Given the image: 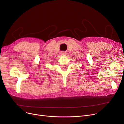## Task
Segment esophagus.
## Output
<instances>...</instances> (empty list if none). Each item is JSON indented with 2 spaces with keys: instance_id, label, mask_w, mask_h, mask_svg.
Returning <instances> with one entry per match:
<instances>
[{
  "instance_id": "esophagus-1",
  "label": "esophagus",
  "mask_w": 124,
  "mask_h": 124,
  "mask_svg": "<svg viewBox=\"0 0 124 124\" xmlns=\"http://www.w3.org/2000/svg\"><path fill=\"white\" fill-rule=\"evenodd\" d=\"M61 54H62V55H63V56H64V55H66L67 54V53L66 52H62V53H61Z\"/></svg>"
}]
</instances>
